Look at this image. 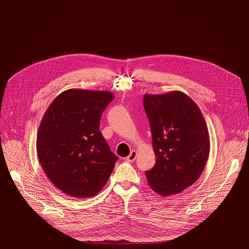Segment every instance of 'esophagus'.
<instances>
[{
  "mask_svg": "<svg viewBox=\"0 0 249 249\" xmlns=\"http://www.w3.org/2000/svg\"><path fill=\"white\" fill-rule=\"evenodd\" d=\"M136 158H137V152L136 151H132L131 153H130V155L126 158V160L127 161H134L135 160H136Z\"/></svg>",
  "mask_w": 249,
  "mask_h": 249,
  "instance_id": "obj_1",
  "label": "esophagus"
}]
</instances>
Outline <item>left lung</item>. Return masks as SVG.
<instances>
[{
	"label": "left lung",
	"mask_w": 249,
	"mask_h": 249,
	"mask_svg": "<svg viewBox=\"0 0 249 249\" xmlns=\"http://www.w3.org/2000/svg\"><path fill=\"white\" fill-rule=\"evenodd\" d=\"M155 166L146 171L149 186L160 196L178 194L200 177L210 153V137L198 105L184 92L144 95Z\"/></svg>",
	"instance_id": "1"
}]
</instances>
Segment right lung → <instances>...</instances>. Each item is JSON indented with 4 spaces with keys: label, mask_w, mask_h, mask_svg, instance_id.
Returning a JSON list of instances; mask_svg holds the SVG:
<instances>
[{
    "label": "right lung",
    "mask_w": 249,
    "mask_h": 249,
    "mask_svg": "<svg viewBox=\"0 0 249 249\" xmlns=\"http://www.w3.org/2000/svg\"><path fill=\"white\" fill-rule=\"evenodd\" d=\"M114 94L67 89L49 105L40 122L36 149L49 180L75 198L96 195L107 182L118 157L99 131L100 117Z\"/></svg>",
    "instance_id": "1"
}]
</instances>
